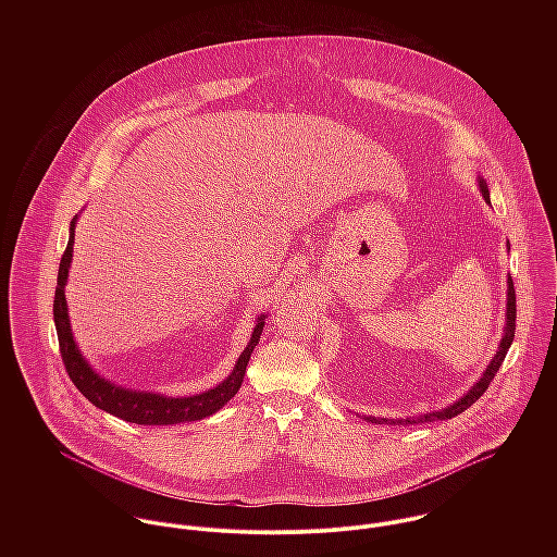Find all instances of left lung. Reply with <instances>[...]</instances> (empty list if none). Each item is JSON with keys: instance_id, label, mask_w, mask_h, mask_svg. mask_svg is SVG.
I'll return each instance as SVG.
<instances>
[{"instance_id": "left-lung-1", "label": "left lung", "mask_w": 557, "mask_h": 557, "mask_svg": "<svg viewBox=\"0 0 557 557\" xmlns=\"http://www.w3.org/2000/svg\"><path fill=\"white\" fill-rule=\"evenodd\" d=\"M480 190H482V197L488 201V188H486V184L480 180ZM508 248H510V244H508ZM508 309H506V330H504V336H502V343H499V349H497V354L493 356V360H491V364L486 367V371L482 373V377H480V382H478L476 386L466 395V397L459 398L457 403H453L450 407H446V409H442V411H433V413H424V416H411V418H369L367 416V420L369 422H375V424H398V426H405V424H420V422H435V420H448V418H455V416H459L461 411H466L468 407H472L474 403H476L478 398L484 395V391L488 388V384L493 382V377H495V373L499 371V367H502V362H504V358H506V354H508V347L512 345V338H515V319H517V298H515V285H512V278L508 276V305H506Z\"/></svg>"}]
</instances>
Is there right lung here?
<instances>
[{
	"instance_id": "obj_1",
	"label": "right lung",
	"mask_w": 557,
	"mask_h": 557,
	"mask_svg": "<svg viewBox=\"0 0 557 557\" xmlns=\"http://www.w3.org/2000/svg\"><path fill=\"white\" fill-rule=\"evenodd\" d=\"M75 221L71 225V238L69 246L62 255L60 270H58V287H55V298H53V319H55V330H58V341H60V354L66 367L69 377L77 386L83 397L96 407L135 424H177V422H190V420H201L206 416H212L219 411L230 398L234 397L242 386L244 373L248 358L255 349V345L261 338L263 332V318L252 330L248 347L242 351V356L232 371V375L216 388L195 395V397L171 398L162 395H150V393H133L124 391L115 384L104 382L100 375H96L89 364L83 360L73 332H71V321H69V309H66V296H64V285L69 278V268L73 259V242H75Z\"/></svg>"
}]
</instances>
